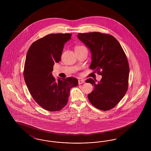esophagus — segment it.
I'll return each mask as SVG.
<instances>
[{"label":"esophagus","mask_w":151,"mask_h":151,"mask_svg":"<svg viewBox=\"0 0 151 151\" xmlns=\"http://www.w3.org/2000/svg\"><path fill=\"white\" fill-rule=\"evenodd\" d=\"M85 83V81L84 80H83V79H79L78 80V83L79 84H83Z\"/></svg>","instance_id":"34e87169"}]
</instances>
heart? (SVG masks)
Returning a JSON list of instances; mask_svg holds the SVG:
<instances>
[{
	"label": "heart",
	"instance_id": "obj_1",
	"mask_svg": "<svg viewBox=\"0 0 151 151\" xmlns=\"http://www.w3.org/2000/svg\"><path fill=\"white\" fill-rule=\"evenodd\" d=\"M83 47H84V46H80V45L76 46H75V50H76V49H79L80 48Z\"/></svg>",
	"mask_w": 151,
	"mask_h": 151
}]
</instances>
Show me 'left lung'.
I'll return each mask as SVG.
<instances>
[{
    "label": "left lung",
    "mask_w": 151,
    "mask_h": 151,
    "mask_svg": "<svg viewBox=\"0 0 151 151\" xmlns=\"http://www.w3.org/2000/svg\"><path fill=\"white\" fill-rule=\"evenodd\" d=\"M78 37L92 52L90 68L102 76L97 84L92 78L86 80L94 86L88 99L95 108L109 110L120 102L128 89L129 68L126 55L110 35L95 32L78 33Z\"/></svg>",
    "instance_id": "left-lung-1"
}]
</instances>
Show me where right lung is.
Returning a JSON list of instances; mask_svg holds the SVG:
<instances>
[{
  "label": "right lung",
  "mask_w": 151,
  "mask_h": 151,
  "mask_svg": "<svg viewBox=\"0 0 151 151\" xmlns=\"http://www.w3.org/2000/svg\"><path fill=\"white\" fill-rule=\"evenodd\" d=\"M70 33L50 34L37 40L28 51L24 78L29 92L36 102L49 111H59L67 105L70 89L78 85V79H55L53 65L61 59L65 43Z\"/></svg>",
  "instance_id": "1"
}]
</instances>
